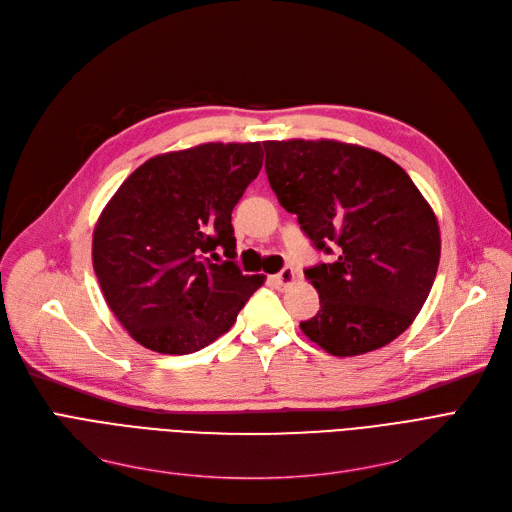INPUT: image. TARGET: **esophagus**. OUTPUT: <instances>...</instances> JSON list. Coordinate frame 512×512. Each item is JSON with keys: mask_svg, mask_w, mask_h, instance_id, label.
Masks as SVG:
<instances>
[{"mask_svg": "<svg viewBox=\"0 0 512 512\" xmlns=\"http://www.w3.org/2000/svg\"><path fill=\"white\" fill-rule=\"evenodd\" d=\"M294 270L292 267H284V270L280 272V274H276V276H272V284H276L278 288H288L292 282H294Z\"/></svg>", "mask_w": 512, "mask_h": 512, "instance_id": "34e87169", "label": "esophagus"}]
</instances>
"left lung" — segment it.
<instances>
[{
  "mask_svg": "<svg viewBox=\"0 0 512 512\" xmlns=\"http://www.w3.org/2000/svg\"><path fill=\"white\" fill-rule=\"evenodd\" d=\"M265 172L317 249L338 259L305 272L319 311L303 334L334 357H357L405 332L440 263L436 213L409 174L378 151L334 139L265 141Z\"/></svg>",
  "mask_w": 512,
  "mask_h": 512,
  "instance_id": "left-lung-1",
  "label": "left lung"
}]
</instances>
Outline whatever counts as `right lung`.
I'll use <instances>...</instances> for the list:
<instances>
[{
    "label": "right lung",
    "instance_id": "1",
    "mask_svg": "<svg viewBox=\"0 0 512 512\" xmlns=\"http://www.w3.org/2000/svg\"><path fill=\"white\" fill-rule=\"evenodd\" d=\"M263 166L261 143H203L159 153L134 170L99 213L93 270L132 340L188 355L226 334L263 274L234 259L232 209Z\"/></svg>",
    "mask_w": 512,
    "mask_h": 512
}]
</instances>
